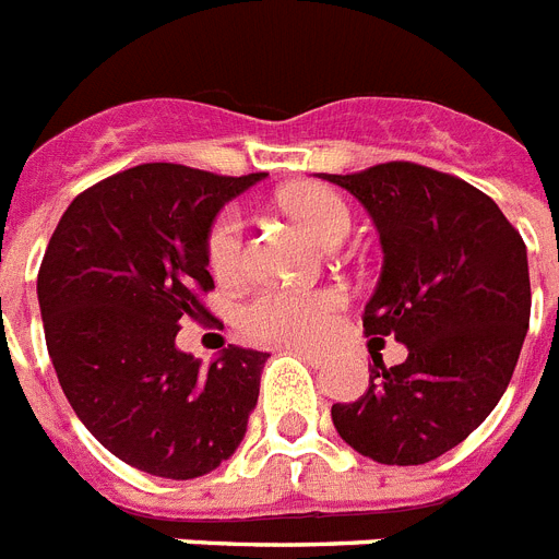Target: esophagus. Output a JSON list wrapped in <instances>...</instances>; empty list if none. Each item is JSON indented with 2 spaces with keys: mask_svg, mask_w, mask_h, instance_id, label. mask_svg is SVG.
<instances>
[{
  "mask_svg": "<svg viewBox=\"0 0 559 559\" xmlns=\"http://www.w3.org/2000/svg\"><path fill=\"white\" fill-rule=\"evenodd\" d=\"M285 352L297 354V357H302L308 362V366L313 368H322L325 362H329V354L325 352H313V348H302V345H285Z\"/></svg>",
  "mask_w": 559,
  "mask_h": 559,
  "instance_id": "1",
  "label": "esophagus"
}]
</instances>
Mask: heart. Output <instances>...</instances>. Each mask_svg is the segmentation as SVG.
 Wrapping results in <instances>:
<instances>
[{"mask_svg": "<svg viewBox=\"0 0 559 559\" xmlns=\"http://www.w3.org/2000/svg\"><path fill=\"white\" fill-rule=\"evenodd\" d=\"M283 207L322 246L343 242L352 230V207L331 188L308 186L283 197ZM207 271L230 283L246 271V223L237 207H225L214 216L205 234ZM345 294L336 288H283L262 285L237 306L239 334L253 343H320L343 311Z\"/></svg>", "mask_w": 559, "mask_h": 559, "instance_id": "b5f03b06", "label": "heart"}]
</instances>
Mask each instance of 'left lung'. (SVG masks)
Returning <instances> with one entry per match:
<instances>
[{"instance_id": "left-lung-1", "label": "left lung", "mask_w": 559, "mask_h": 559, "mask_svg": "<svg viewBox=\"0 0 559 559\" xmlns=\"http://www.w3.org/2000/svg\"><path fill=\"white\" fill-rule=\"evenodd\" d=\"M352 191L380 230V283L366 336L408 348L400 366L373 359L368 391L334 403L354 451L385 465H423L495 412L523 348L532 283L520 230L465 179L417 163L322 174Z\"/></svg>"}]
</instances>
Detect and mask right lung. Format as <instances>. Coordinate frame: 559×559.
Masks as SVG:
<instances>
[{"label":"right lung","instance_id":"add662e5","mask_svg":"<svg viewBox=\"0 0 559 559\" xmlns=\"http://www.w3.org/2000/svg\"><path fill=\"white\" fill-rule=\"evenodd\" d=\"M265 174L145 163L82 191L41 257L36 294L50 362L76 417L122 463L168 479L214 472L246 437L269 354L228 345L202 366L179 322H223L205 234Z\"/></svg>","mask_w":559,"mask_h":559}]
</instances>
